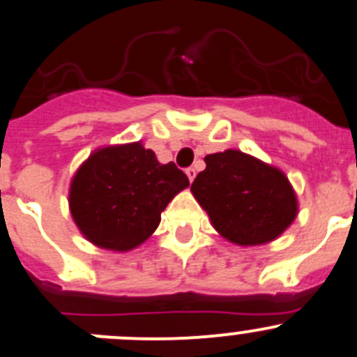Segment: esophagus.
I'll return each instance as SVG.
<instances>
[{
	"label": "esophagus",
	"mask_w": 357,
	"mask_h": 357,
	"mask_svg": "<svg viewBox=\"0 0 357 357\" xmlns=\"http://www.w3.org/2000/svg\"><path fill=\"white\" fill-rule=\"evenodd\" d=\"M186 176H188L190 181H193V179H195V169H193V167L186 169Z\"/></svg>",
	"instance_id": "obj_1"
}]
</instances>
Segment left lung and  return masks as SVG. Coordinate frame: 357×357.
<instances>
[{"label":"left lung","instance_id":"1","mask_svg":"<svg viewBox=\"0 0 357 357\" xmlns=\"http://www.w3.org/2000/svg\"><path fill=\"white\" fill-rule=\"evenodd\" d=\"M204 162L190 190L227 241L266 244L295 221L298 200L281 169L238 150L207 155Z\"/></svg>","mask_w":357,"mask_h":357}]
</instances>
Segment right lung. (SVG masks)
<instances>
[{
	"label": "right lung",
	"instance_id": "1",
	"mask_svg": "<svg viewBox=\"0 0 357 357\" xmlns=\"http://www.w3.org/2000/svg\"><path fill=\"white\" fill-rule=\"evenodd\" d=\"M188 185L185 172L160 164L141 141L105 146L73 176L69 211L86 241L130 251L157 230L162 211Z\"/></svg>",
	"mask_w": 357,
	"mask_h": 357
}]
</instances>
